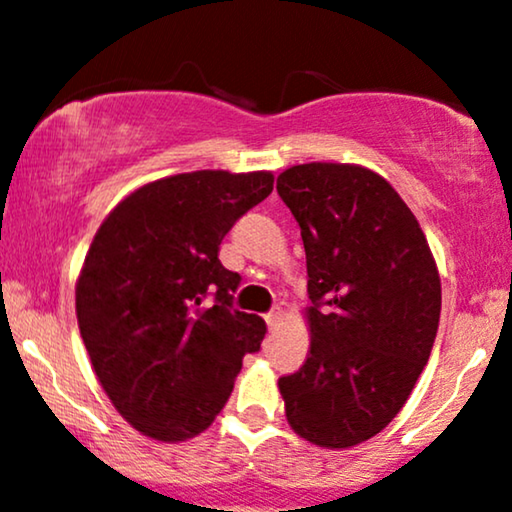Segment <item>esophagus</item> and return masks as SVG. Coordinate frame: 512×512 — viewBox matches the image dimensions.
<instances>
[{"instance_id": "34e87169", "label": "esophagus", "mask_w": 512, "mask_h": 512, "mask_svg": "<svg viewBox=\"0 0 512 512\" xmlns=\"http://www.w3.org/2000/svg\"><path fill=\"white\" fill-rule=\"evenodd\" d=\"M264 319H267L269 329H276V326H279V324L283 322V310H281V307H276V310L269 312V315L264 317Z\"/></svg>"}]
</instances>
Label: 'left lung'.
<instances>
[{
  "label": "left lung",
  "instance_id": "left-lung-1",
  "mask_svg": "<svg viewBox=\"0 0 512 512\" xmlns=\"http://www.w3.org/2000/svg\"><path fill=\"white\" fill-rule=\"evenodd\" d=\"M276 190L300 226L310 350L279 379L300 439L350 448L398 415L439 329L441 279L415 214L360 164L286 169Z\"/></svg>",
  "mask_w": 512,
  "mask_h": 512
}]
</instances>
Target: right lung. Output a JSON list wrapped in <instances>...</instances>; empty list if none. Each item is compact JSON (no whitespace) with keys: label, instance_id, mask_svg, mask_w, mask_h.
I'll return each mask as SVG.
<instances>
[{"label":"right lung","instance_id":"obj_1","mask_svg":"<svg viewBox=\"0 0 512 512\" xmlns=\"http://www.w3.org/2000/svg\"><path fill=\"white\" fill-rule=\"evenodd\" d=\"M272 190V171L166 176L123 197L92 238L76 283L78 329L104 393L140 434L205 432L245 353L260 350L267 324L233 310L240 276L219 262V245Z\"/></svg>","mask_w":512,"mask_h":512}]
</instances>
